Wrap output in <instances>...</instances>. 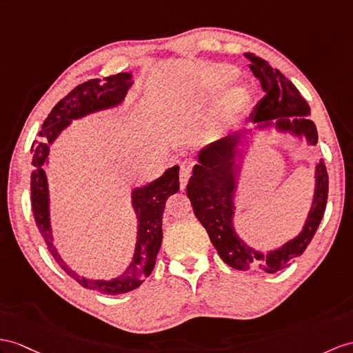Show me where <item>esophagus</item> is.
<instances>
[{
	"instance_id": "34e87169",
	"label": "esophagus",
	"mask_w": 353,
	"mask_h": 353,
	"mask_svg": "<svg viewBox=\"0 0 353 353\" xmlns=\"http://www.w3.org/2000/svg\"><path fill=\"white\" fill-rule=\"evenodd\" d=\"M192 175V165H181V169H179V184H181V188L184 190L188 179H190Z\"/></svg>"
}]
</instances>
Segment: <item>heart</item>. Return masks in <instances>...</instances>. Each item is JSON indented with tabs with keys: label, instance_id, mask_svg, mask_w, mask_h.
I'll use <instances>...</instances> for the list:
<instances>
[{
	"label": "heart",
	"instance_id": "b5f03b06",
	"mask_svg": "<svg viewBox=\"0 0 353 353\" xmlns=\"http://www.w3.org/2000/svg\"><path fill=\"white\" fill-rule=\"evenodd\" d=\"M236 79H238V73L234 70V68L223 67L214 72L210 82V88L212 91L219 92V91L226 90L229 85L234 83ZM252 106H253V94L247 88H236L229 94V97L226 100V114L229 117L243 115L245 112L250 110Z\"/></svg>",
	"mask_w": 353,
	"mask_h": 353
}]
</instances>
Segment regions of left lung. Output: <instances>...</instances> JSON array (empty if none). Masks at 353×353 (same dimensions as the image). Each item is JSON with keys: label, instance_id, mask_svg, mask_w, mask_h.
Returning <instances> with one entry per match:
<instances>
[{"label": "left lung", "instance_id": "8db88e82", "mask_svg": "<svg viewBox=\"0 0 353 353\" xmlns=\"http://www.w3.org/2000/svg\"><path fill=\"white\" fill-rule=\"evenodd\" d=\"M250 70L259 79L265 96L254 106L248 123L232 134L203 147L197 154V165L188 179L187 196L194 216L208 232L212 245L229 266L239 271L274 274L286 268L289 262L304 253L323 217L328 199V172L321 160L314 169V194L308 216L299 234L285 244L268 252L248 245L235 230V193L236 159L239 147L253 132L274 128L279 133H289L308 145L317 143V130L310 118V106L296 87L268 61L247 52Z\"/></svg>", "mask_w": 353, "mask_h": 353}]
</instances>
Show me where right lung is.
Listing matches in <instances>:
<instances>
[{
    "label": "right lung",
    "instance_id": "obj_1",
    "mask_svg": "<svg viewBox=\"0 0 353 353\" xmlns=\"http://www.w3.org/2000/svg\"><path fill=\"white\" fill-rule=\"evenodd\" d=\"M133 85L132 73H118L103 79H91L77 85L74 90L59 100L45 119L39 133L40 139L32 142V174H31V206L36 225L45 239L49 253L55 262L74 279L81 286L96 290L103 295H119L139 288L156 265L160 250L163 230L161 219L165 212L168 197L179 190L178 170L179 166L166 169L165 174L154 181L132 190V206L137 217L136 245L132 262L125 271L110 280H92L82 277L73 271L58 253L54 245L52 226H50L49 210V184L45 165L49 161V151L57 137L72 124L73 119H81L100 110L114 109L123 105L125 94Z\"/></svg>",
    "mask_w": 353,
    "mask_h": 353
}]
</instances>
